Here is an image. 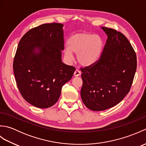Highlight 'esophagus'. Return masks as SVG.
<instances>
[{
	"mask_svg": "<svg viewBox=\"0 0 146 146\" xmlns=\"http://www.w3.org/2000/svg\"><path fill=\"white\" fill-rule=\"evenodd\" d=\"M81 75V71H80L79 70H76L74 72V76H78Z\"/></svg>",
	"mask_w": 146,
	"mask_h": 146,
	"instance_id": "obj_1",
	"label": "esophagus"
}]
</instances>
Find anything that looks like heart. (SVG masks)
<instances>
[{"label": "heart", "instance_id": "1", "mask_svg": "<svg viewBox=\"0 0 146 146\" xmlns=\"http://www.w3.org/2000/svg\"><path fill=\"white\" fill-rule=\"evenodd\" d=\"M67 44L68 48L64 50L66 58L71 60L72 53L77 54L78 63L84 66L94 64L100 58L104 47L100 36L88 33L72 35L68 39Z\"/></svg>", "mask_w": 146, "mask_h": 146}]
</instances>
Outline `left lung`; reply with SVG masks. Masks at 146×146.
Masks as SVG:
<instances>
[{
	"label": "left lung",
	"mask_w": 146,
	"mask_h": 146,
	"mask_svg": "<svg viewBox=\"0 0 146 146\" xmlns=\"http://www.w3.org/2000/svg\"><path fill=\"white\" fill-rule=\"evenodd\" d=\"M108 36L100 58L81 68V97L89 109L114 107L129 92L137 68V57L126 37L115 29L102 27Z\"/></svg>",
	"instance_id": "8db88e82"
}]
</instances>
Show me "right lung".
<instances>
[{"label":"right lung","mask_w":146,"mask_h":146,"mask_svg":"<svg viewBox=\"0 0 146 146\" xmlns=\"http://www.w3.org/2000/svg\"><path fill=\"white\" fill-rule=\"evenodd\" d=\"M63 27L60 23L41 24L19 42L13 63L15 82L22 97L36 107L46 108L56 103L62 86L75 71L61 61Z\"/></svg>","instance_id":"1"}]
</instances>
